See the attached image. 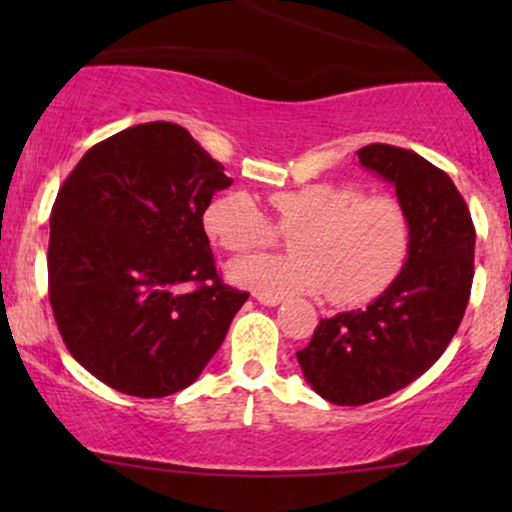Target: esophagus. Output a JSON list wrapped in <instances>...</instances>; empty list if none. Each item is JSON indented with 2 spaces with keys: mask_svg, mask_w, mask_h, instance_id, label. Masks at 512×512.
<instances>
[{
  "mask_svg": "<svg viewBox=\"0 0 512 512\" xmlns=\"http://www.w3.org/2000/svg\"><path fill=\"white\" fill-rule=\"evenodd\" d=\"M255 298L260 301L262 305H269V308H274V305L281 303L279 296H264V293H255Z\"/></svg>",
  "mask_w": 512,
  "mask_h": 512,
  "instance_id": "obj_1",
  "label": "esophagus"
}]
</instances>
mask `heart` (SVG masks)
I'll return each mask as SVG.
<instances>
[{
  "label": "heart",
  "mask_w": 512,
  "mask_h": 512,
  "mask_svg": "<svg viewBox=\"0 0 512 512\" xmlns=\"http://www.w3.org/2000/svg\"><path fill=\"white\" fill-rule=\"evenodd\" d=\"M291 255H252L228 269L231 281L264 296L325 293L334 305L370 301L407 260L409 216L390 195H363L344 182H310L269 195ZM207 236L228 252L272 243L274 223L248 192L214 197L202 216Z\"/></svg>",
  "instance_id": "obj_1"
}]
</instances>
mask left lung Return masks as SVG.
<instances>
[{
    "label": "left lung",
    "instance_id": "obj_1",
    "mask_svg": "<svg viewBox=\"0 0 512 512\" xmlns=\"http://www.w3.org/2000/svg\"><path fill=\"white\" fill-rule=\"evenodd\" d=\"M356 154L395 185L409 216V250L402 272L368 308L320 320L310 344L296 351L305 380L339 407L392 395L443 356L472 293L477 236L445 170L390 144Z\"/></svg>",
    "mask_w": 512,
    "mask_h": 512
}]
</instances>
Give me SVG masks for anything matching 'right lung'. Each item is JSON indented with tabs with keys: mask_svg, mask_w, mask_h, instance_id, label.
<instances>
[{
	"mask_svg": "<svg viewBox=\"0 0 512 512\" xmlns=\"http://www.w3.org/2000/svg\"><path fill=\"white\" fill-rule=\"evenodd\" d=\"M175 122L91 146L50 216L48 293L69 354L132 397L199 378L250 293L216 272L204 209L231 185Z\"/></svg>",
	"mask_w": 512,
	"mask_h": 512,
	"instance_id": "add662e5",
	"label": "right lung"
}]
</instances>
